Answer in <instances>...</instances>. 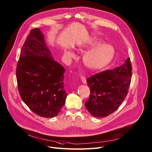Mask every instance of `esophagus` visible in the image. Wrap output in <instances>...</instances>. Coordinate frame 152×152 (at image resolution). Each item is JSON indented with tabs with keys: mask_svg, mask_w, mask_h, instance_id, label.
I'll return each mask as SVG.
<instances>
[{
	"mask_svg": "<svg viewBox=\"0 0 152 152\" xmlns=\"http://www.w3.org/2000/svg\"><path fill=\"white\" fill-rule=\"evenodd\" d=\"M80 79H81V80H82V83L84 84H86L87 83V80H86V78L85 76H82L80 77Z\"/></svg>",
	"mask_w": 152,
	"mask_h": 152,
	"instance_id": "1",
	"label": "esophagus"
}]
</instances>
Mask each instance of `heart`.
Here are the masks:
<instances>
[{
  "mask_svg": "<svg viewBox=\"0 0 152 152\" xmlns=\"http://www.w3.org/2000/svg\"><path fill=\"white\" fill-rule=\"evenodd\" d=\"M98 40L91 39L86 44L80 45L78 49L80 51H87L82 56V62L90 70L97 71L106 67L113 60L115 56V50L108 44H101ZM65 56L70 59L75 56L73 51L69 50L64 51Z\"/></svg>",
  "mask_w": 152,
  "mask_h": 152,
  "instance_id": "heart-1",
  "label": "heart"
}]
</instances>
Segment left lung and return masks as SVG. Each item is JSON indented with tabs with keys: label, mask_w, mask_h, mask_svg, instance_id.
<instances>
[{
	"label": "left lung",
	"mask_w": 152,
	"mask_h": 152,
	"mask_svg": "<svg viewBox=\"0 0 152 152\" xmlns=\"http://www.w3.org/2000/svg\"><path fill=\"white\" fill-rule=\"evenodd\" d=\"M132 69L129 58L119 67L96 74L87 79L90 94L85 105L92 116L105 117L118 108L127 94Z\"/></svg>",
	"instance_id": "obj_1"
}]
</instances>
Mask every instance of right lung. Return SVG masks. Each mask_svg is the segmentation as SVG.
I'll return each instance as SVG.
<instances>
[{
  "mask_svg": "<svg viewBox=\"0 0 152 152\" xmlns=\"http://www.w3.org/2000/svg\"><path fill=\"white\" fill-rule=\"evenodd\" d=\"M39 28L27 36L17 65L18 90L24 103L36 115L56 116L67 93L64 85L65 68L55 61Z\"/></svg>",
  "mask_w": 152,
  "mask_h": 152,
  "instance_id": "1",
  "label": "right lung"
}]
</instances>
